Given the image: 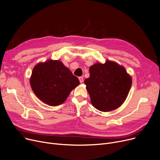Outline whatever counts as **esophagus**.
Here are the masks:
<instances>
[{
    "instance_id": "34e87169",
    "label": "esophagus",
    "mask_w": 160,
    "mask_h": 160,
    "mask_svg": "<svg viewBox=\"0 0 160 160\" xmlns=\"http://www.w3.org/2000/svg\"><path fill=\"white\" fill-rule=\"evenodd\" d=\"M78 79H79V81H80V83H82V82H83V78H82V77H79V78H78Z\"/></svg>"
}]
</instances>
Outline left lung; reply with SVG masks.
<instances>
[{"label": "left lung", "instance_id": "left-lung-1", "mask_svg": "<svg viewBox=\"0 0 160 160\" xmlns=\"http://www.w3.org/2000/svg\"><path fill=\"white\" fill-rule=\"evenodd\" d=\"M89 72V77L84 83L92 105L104 112L120 107L127 98L132 83L124 67L106 60L104 63L91 66Z\"/></svg>", "mask_w": 160, "mask_h": 160}]
</instances>
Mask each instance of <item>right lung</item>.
<instances>
[{
  "label": "right lung",
  "instance_id": "1",
  "mask_svg": "<svg viewBox=\"0 0 160 160\" xmlns=\"http://www.w3.org/2000/svg\"><path fill=\"white\" fill-rule=\"evenodd\" d=\"M30 82L35 95L52 106L63 103L80 83L78 78L62 62L52 60L39 63L33 67Z\"/></svg>",
  "mask_w": 160,
  "mask_h": 160
}]
</instances>
